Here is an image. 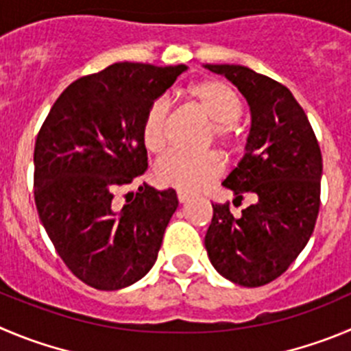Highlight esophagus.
Instances as JSON below:
<instances>
[{
  "instance_id": "1",
  "label": "esophagus",
  "mask_w": 351,
  "mask_h": 351,
  "mask_svg": "<svg viewBox=\"0 0 351 351\" xmlns=\"http://www.w3.org/2000/svg\"><path fill=\"white\" fill-rule=\"evenodd\" d=\"M176 195H178V201L182 202V204H183V202L189 201V199H191V195L185 194V192H178V194H176Z\"/></svg>"
}]
</instances>
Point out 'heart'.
<instances>
[{"instance_id":"b5f03b06","label":"heart","mask_w":351,"mask_h":351,"mask_svg":"<svg viewBox=\"0 0 351 351\" xmlns=\"http://www.w3.org/2000/svg\"><path fill=\"white\" fill-rule=\"evenodd\" d=\"M183 93L186 101L209 121L202 149L215 143L227 157L237 156L244 147V133L237 123L242 114V100L237 91L225 81L208 77L189 84ZM168 110V101L157 98L143 114L140 136L149 152H165ZM221 171L223 165L215 152L199 156L168 154L154 168V178L162 186L194 194L220 178Z\"/></svg>"}]
</instances>
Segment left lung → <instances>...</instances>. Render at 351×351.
<instances>
[{
    "instance_id": "8db88e82",
    "label": "left lung",
    "mask_w": 351,
    "mask_h": 351,
    "mask_svg": "<svg viewBox=\"0 0 351 351\" xmlns=\"http://www.w3.org/2000/svg\"><path fill=\"white\" fill-rule=\"evenodd\" d=\"M245 97L251 130L245 154L223 186L241 204H213L206 251L225 279L244 287L271 282L291 267L315 228L320 208L322 152L303 107L279 81L244 65L206 64Z\"/></svg>"
}]
</instances>
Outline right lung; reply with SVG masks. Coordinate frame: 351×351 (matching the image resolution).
Here are the masks:
<instances>
[{"label":"right lung","mask_w":351,"mask_h":351,"mask_svg":"<svg viewBox=\"0 0 351 351\" xmlns=\"http://www.w3.org/2000/svg\"><path fill=\"white\" fill-rule=\"evenodd\" d=\"M185 65L117 62L69 84L34 145V202L65 267L90 287L116 291L156 263L178 208L173 189L143 183L116 194L147 169L140 124Z\"/></svg>","instance_id":"1"}]
</instances>
